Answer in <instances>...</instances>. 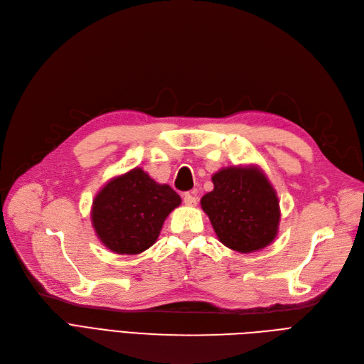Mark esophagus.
<instances>
[{"label": "esophagus", "mask_w": 364, "mask_h": 364, "mask_svg": "<svg viewBox=\"0 0 364 364\" xmlns=\"http://www.w3.org/2000/svg\"><path fill=\"white\" fill-rule=\"evenodd\" d=\"M183 200H184V203L187 205V206H195L196 203H198V199H196V196L193 195V193H184V196H183Z\"/></svg>", "instance_id": "34e87169"}]
</instances>
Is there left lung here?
<instances>
[{"label":"left lung","mask_w":364,"mask_h":364,"mask_svg":"<svg viewBox=\"0 0 364 364\" xmlns=\"http://www.w3.org/2000/svg\"><path fill=\"white\" fill-rule=\"evenodd\" d=\"M214 190L200 199L217 237L233 251L250 254L277 236L280 208L276 190L254 166H228L213 176Z\"/></svg>","instance_id":"obj_1"}]
</instances>
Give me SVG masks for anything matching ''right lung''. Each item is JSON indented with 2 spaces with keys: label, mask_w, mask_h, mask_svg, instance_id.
Instances as JSON below:
<instances>
[{
  "label": "right lung",
  "mask_w": 364,
  "mask_h": 364,
  "mask_svg": "<svg viewBox=\"0 0 364 364\" xmlns=\"http://www.w3.org/2000/svg\"><path fill=\"white\" fill-rule=\"evenodd\" d=\"M180 203L181 198L168 184L134 168L107 181L95 195L91 221L107 250L137 255L156 242L165 218Z\"/></svg>",
  "instance_id": "right-lung-1"
}]
</instances>
